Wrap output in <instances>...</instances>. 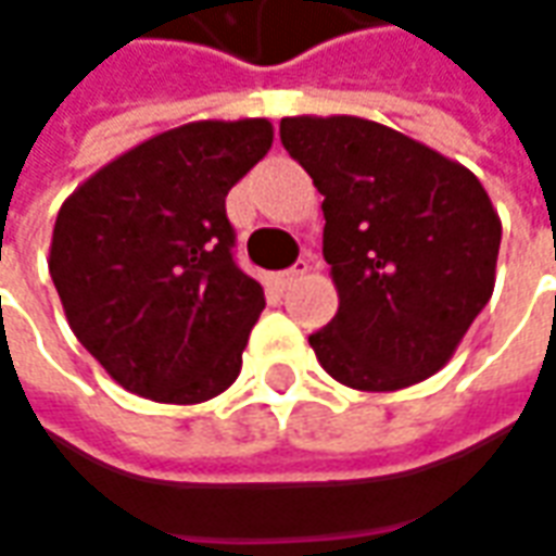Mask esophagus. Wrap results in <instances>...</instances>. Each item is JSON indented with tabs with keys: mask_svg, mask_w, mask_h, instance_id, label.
Here are the masks:
<instances>
[{
	"mask_svg": "<svg viewBox=\"0 0 556 556\" xmlns=\"http://www.w3.org/2000/svg\"><path fill=\"white\" fill-rule=\"evenodd\" d=\"M308 257H302V261H299V264H295V267H289V270H282V274H279V286H292V282H299V279L305 277V274H308Z\"/></svg>",
	"mask_w": 556,
	"mask_h": 556,
	"instance_id": "1",
	"label": "esophagus"
}]
</instances>
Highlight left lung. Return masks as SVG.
<instances>
[{
	"label": "left lung",
	"mask_w": 556,
	"mask_h": 556,
	"mask_svg": "<svg viewBox=\"0 0 556 556\" xmlns=\"http://www.w3.org/2000/svg\"><path fill=\"white\" fill-rule=\"evenodd\" d=\"M282 148L324 194V261L340 295L308 343L352 390L438 375L494 292L501 216L463 163L358 115H289Z\"/></svg>",
	"instance_id": "obj_1"
}]
</instances>
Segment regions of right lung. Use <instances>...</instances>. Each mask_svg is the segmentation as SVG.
Listing matches in <instances>:
<instances>
[{"label": "right lung", "instance_id": "1", "mask_svg": "<svg viewBox=\"0 0 556 556\" xmlns=\"http://www.w3.org/2000/svg\"><path fill=\"white\" fill-rule=\"evenodd\" d=\"M274 144L267 118H201L125 150L55 216L68 327L125 390L191 406L242 371L264 289L232 261L226 194Z\"/></svg>", "mask_w": 556, "mask_h": 556}]
</instances>
